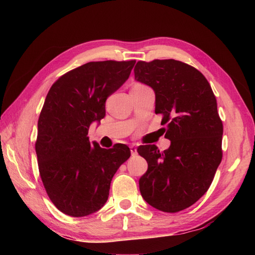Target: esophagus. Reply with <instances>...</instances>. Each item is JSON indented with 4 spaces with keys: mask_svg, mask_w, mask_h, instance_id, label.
Listing matches in <instances>:
<instances>
[{
    "mask_svg": "<svg viewBox=\"0 0 255 255\" xmlns=\"http://www.w3.org/2000/svg\"><path fill=\"white\" fill-rule=\"evenodd\" d=\"M130 151H131V154L132 155H136L137 154V148L134 147V145H130Z\"/></svg>",
    "mask_w": 255,
    "mask_h": 255,
    "instance_id": "34e87169",
    "label": "esophagus"
}]
</instances>
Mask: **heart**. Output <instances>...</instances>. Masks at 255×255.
Returning <instances> with one entry per match:
<instances>
[{"instance_id": "obj_1", "label": "heart", "mask_w": 255, "mask_h": 255, "mask_svg": "<svg viewBox=\"0 0 255 255\" xmlns=\"http://www.w3.org/2000/svg\"><path fill=\"white\" fill-rule=\"evenodd\" d=\"M144 85H142V84H134L133 85V88H143Z\"/></svg>"}]
</instances>
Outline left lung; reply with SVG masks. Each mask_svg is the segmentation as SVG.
Wrapping results in <instances>:
<instances>
[{
  "mask_svg": "<svg viewBox=\"0 0 255 255\" xmlns=\"http://www.w3.org/2000/svg\"><path fill=\"white\" fill-rule=\"evenodd\" d=\"M134 79L155 94V114L166 124L171 144L163 152L154 144L138 147L148 162L139 180L140 193L152 207L177 213L208 191L223 159V122L208 81L197 69L166 59L138 61Z\"/></svg>",
  "mask_w": 255,
  "mask_h": 255,
  "instance_id": "1",
  "label": "left lung"
}]
</instances>
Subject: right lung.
Masks as SVG:
<instances>
[{"mask_svg":"<svg viewBox=\"0 0 255 255\" xmlns=\"http://www.w3.org/2000/svg\"><path fill=\"white\" fill-rule=\"evenodd\" d=\"M136 61L88 62L52 84L38 119L35 144L46 192L56 207L72 217L100 210L111 182L130 156L126 144L112 149L90 142L91 124L105 117V102L126 82Z\"/></svg>","mask_w":255,"mask_h":255,"instance_id":"right-lung-1","label":"right lung"}]
</instances>
